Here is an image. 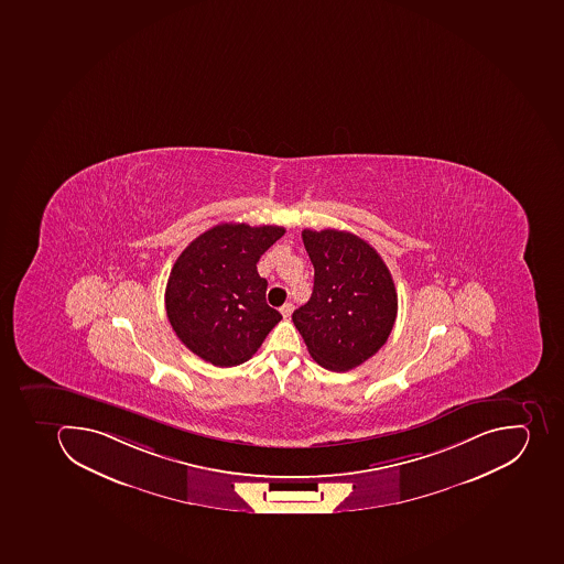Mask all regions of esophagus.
<instances>
[{
  "instance_id": "1",
  "label": "esophagus",
  "mask_w": 564,
  "mask_h": 564,
  "mask_svg": "<svg viewBox=\"0 0 564 564\" xmlns=\"http://www.w3.org/2000/svg\"><path fill=\"white\" fill-rule=\"evenodd\" d=\"M293 311H294L293 303H285V305H282V307H280V312H282V316H284L285 319H288V317H291V314H293Z\"/></svg>"
}]
</instances>
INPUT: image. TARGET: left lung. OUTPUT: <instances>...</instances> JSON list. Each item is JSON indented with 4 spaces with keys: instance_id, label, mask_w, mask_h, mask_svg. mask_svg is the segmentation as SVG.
Listing matches in <instances>:
<instances>
[{
    "instance_id": "8db88e82",
    "label": "left lung",
    "mask_w": 564,
    "mask_h": 564,
    "mask_svg": "<svg viewBox=\"0 0 564 564\" xmlns=\"http://www.w3.org/2000/svg\"><path fill=\"white\" fill-rule=\"evenodd\" d=\"M302 238L314 289L293 312L294 326L321 367L349 371L371 358L394 328V280L380 253L355 234L305 229Z\"/></svg>"
}]
</instances>
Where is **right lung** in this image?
I'll list each match as a JSON object with an SVG mask.
<instances>
[{"label": "right lung", "mask_w": 564, "mask_h": 564, "mask_svg": "<svg viewBox=\"0 0 564 564\" xmlns=\"http://www.w3.org/2000/svg\"><path fill=\"white\" fill-rule=\"evenodd\" d=\"M284 227L220 224L193 239L170 271L166 316L181 343L216 367L247 362L282 319L257 273Z\"/></svg>", "instance_id": "add662e5"}]
</instances>
